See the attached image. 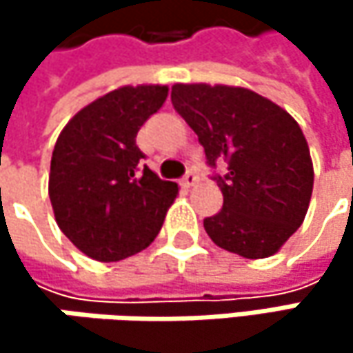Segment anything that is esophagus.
<instances>
[{"label": "esophagus", "instance_id": "obj_1", "mask_svg": "<svg viewBox=\"0 0 353 353\" xmlns=\"http://www.w3.org/2000/svg\"><path fill=\"white\" fill-rule=\"evenodd\" d=\"M196 183H198V174H196V170L190 168V170L185 172V176L181 177V185H183V188H192V185H196Z\"/></svg>", "mask_w": 353, "mask_h": 353}]
</instances>
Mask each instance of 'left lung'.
I'll return each instance as SVG.
<instances>
[{
  "instance_id": "1",
  "label": "left lung",
  "mask_w": 353,
  "mask_h": 353,
  "mask_svg": "<svg viewBox=\"0 0 353 353\" xmlns=\"http://www.w3.org/2000/svg\"><path fill=\"white\" fill-rule=\"evenodd\" d=\"M172 104L198 134L223 192V210L204 219L208 237L247 259L274 255L303 225L313 194V161L296 120L245 88L176 83Z\"/></svg>"
}]
</instances>
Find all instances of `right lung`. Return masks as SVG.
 <instances>
[{
  "label": "right lung",
  "mask_w": 353,
  "mask_h": 353,
  "mask_svg": "<svg viewBox=\"0 0 353 353\" xmlns=\"http://www.w3.org/2000/svg\"><path fill=\"white\" fill-rule=\"evenodd\" d=\"M165 85L120 88L79 110L57 139L48 196L59 229L98 261H120L153 243L177 194L143 165L137 132L163 106Z\"/></svg>",
  "instance_id": "obj_1"
}]
</instances>
